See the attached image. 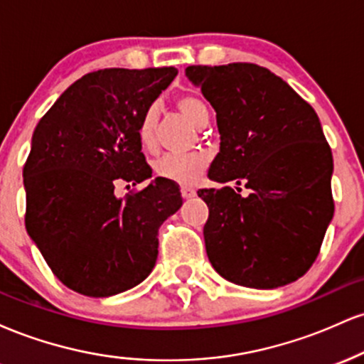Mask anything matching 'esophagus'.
I'll list each match as a JSON object with an SVG mask.
<instances>
[{
    "label": "esophagus",
    "mask_w": 364,
    "mask_h": 364,
    "mask_svg": "<svg viewBox=\"0 0 364 364\" xmlns=\"http://www.w3.org/2000/svg\"><path fill=\"white\" fill-rule=\"evenodd\" d=\"M196 195V190L195 188H190V186H181V196L183 198H193Z\"/></svg>",
    "instance_id": "obj_1"
}]
</instances>
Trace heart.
Returning <instances> with one entry per match:
<instances>
[{"instance_id": "heart-1", "label": "heart", "mask_w": 364, "mask_h": 364, "mask_svg": "<svg viewBox=\"0 0 364 364\" xmlns=\"http://www.w3.org/2000/svg\"><path fill=\"white\" fill-rule=\"evenodd\" d=\"M176 107L185 118L196 128H205L210 119L207 102L196 94H183L176 99ZM157 107L145 111L139 124V139L145 149H154L157 144ZM208 164V156L203 152L193 154H164L154 162V173L159 178L178 185H195L202 178Z\"/></svg>"}]
</instances>
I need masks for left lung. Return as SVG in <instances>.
I'll return each instance as SVG.
<instances>
[{"mask_svg":"<svg viewBox=\"0 0 364 364\" xmlns=\"http://www.w3.org/2000/svg\"><path fill=\"white\" fill-rule=\"evenodd\" d=\"M185 73L215 111L220 149L208 178L252 190L198 191L208 207V260L237 286L275 289L298 281L333 217V161L318 116L281 77L253 63L188 66Z\"/></svg>","mask_w":364,"mask_h":364,"instance_id":"8db88e82","label":"left lung"}]
</instances>
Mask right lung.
I'll return each instance as SVG.
<instances>
[{
	"mask_svg": "<svg viewBox=\"0 0 364 364\" xmlns=\"http://www.w3.org/2000/svg\"><path fill=\"white\" fill-rule=\"evenodd\" d=\"M178 70L109 68L83 75L32 135L23 166L25 228L66 287L107 298L149 277L157 231L179 210V188L156 178L119 198L114 186L152 178L139 139L145 111Z\"/></svg>",
	"mask_w": 364,
	"mask_h": 364,
	"instance_id": "obj_1",
	"label": "right lung"
}]
</instances>
